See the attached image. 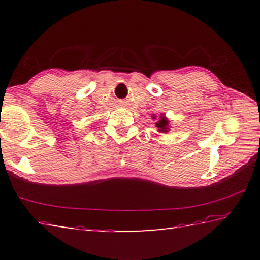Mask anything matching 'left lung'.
I'll return each instance as SVG.
<instances>
[{
  "label": "left lung",
  "instance_id": "obj_1",
  "mask_svg": "<svg viewBox=\"0 0 260 260\" xmlns=\"http://www.w3.org/2000/svg\"><path fill=\"white\" fill-rule=\"evenodd\" d=\"M169 124H170L169 119L165 117V114H162V116H160V119L156 122V127L158 128V132H161V133H164V132H169Z\"/></svg>",
  "mask_w": 260,
  "mask_h": 260
}]
</instances>
